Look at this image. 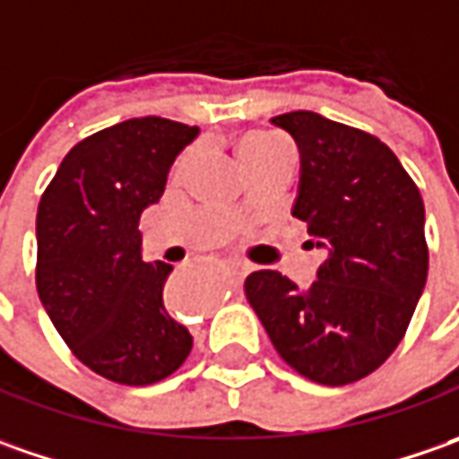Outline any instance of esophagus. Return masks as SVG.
Here are the masks:
<instances>
[{
	"instance_id": "obj_1",
	"label": "esophagus",
	"mask_w": 459,
	"mask_h": 459,
	"mask_svg": "<svg viewBox=\"0 0 459 459\" xmlns=\"http://www.w3.org/2000/svg\"><path fill=\"white\" fill-rule=\"evenodd\" d=\"M246 274H248V266H246V264H241V261H233V264H229V277L236 287L244 281Z\"/></svg>"
}]
</instances>
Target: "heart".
I'll use <instances>...</instances> for the list:
<instances>
[{
  "instance_id": "obj_1",
  "label": "heart",
  "mask_w": 459,
  "mask_h": 459,
  "mask_svg": "<svg viewBox=\"0 0 459 459\" xmlns=\"http://www.w3.org/2000/svg\"><path fill=\"white\" fill-rule=\"evenodd\" d=\"M290 152L284 147V142H279L272 134H248L238 144V160L241 165H254V162H266V160H277L287 157Z\"/></svg>"
}]
</instances>
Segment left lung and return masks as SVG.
I'll use <instances>...</instances> for the list:
<instances>
[{
    "label": "left lung",
    "mask_w": 459,
    "mask_h": 459,
    "mask_svg": "<svg viewBox=\"0 0 459 459\" xmlns=\"http://www.w3.org/2000/svg\"><path fill=\"white\" fill-rule=\"evenodd\" d=\"M272 124L297 142L292 215L327 259L307 290L272 269L254 272L246 299L294 371L345 386L396 351L424 292V203L396 154L368 132L315 111H290Z\"/></svg>",
    "instance_id": "1"
}]
</instances>
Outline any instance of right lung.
<instances>
[{
    "mask_svg": "<svg viewBox=\"0 0 459 459\" xmlns=\"http://www.w3.org/2000/svg\"><path fill=\"white\" fill-rule=\"evenodd\" d=\"M198 126L142 117L78 142L38 205V294L73 356L103 378L150 386L190 356L165 309V261L142 259L139 218Z\"/></svg>",
    "mask_w": 459,
    "mask_h": 459,
    "instance_id": "right-lung-1",
    "label": "right lung"
}]
</instances>
